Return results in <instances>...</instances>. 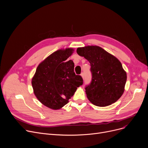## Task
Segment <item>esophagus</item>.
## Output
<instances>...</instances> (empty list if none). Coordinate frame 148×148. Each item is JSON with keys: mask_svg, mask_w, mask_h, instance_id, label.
I'll use <instances>...</instances> for the list:
<instances>
[{"mask_svg": "<svg viewBox=\"0 0 148 148\" xmlns=\"http://www.w3.org/2000/svg\"><path fill=\"white\" fill-rule=\"evenodd\" d=\"M81 76L82 78L84 79V73H82L81 74Z\"/></svg>", "mask_w": 148, "mask_h": 148, "instance_id": "esophagus-1", "label": "esophagus"}]
</instances>
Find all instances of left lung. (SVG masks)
<instances>
[{"label":"left lung","mask_w":148,"mask_h":148,"mask_svg":"<svg viewBox=\"0 0 148 148\" xmlns=\"http://www.w3.org/2000/svg\"><path fill=\"white\" fill-rule=\"evenodd\" d=\"M76 52L90 63L92 80L85 88L90 102L97 107L116 102L124 92L127 79L121 61L97 46L78 47Z\"/></svg>","instance_id":"1"}]
</instances>
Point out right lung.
<instances>
[{"label": "right lung", "mask_w": 148, "mask_h": 148, "mask_svg": "<svg viewBox=\"0 0 148 148\" xmlns=\"http://www.w3.org/2000/svg\"><path fill=\"white\" fill-rule=\"evenodd\" d=\"M73 52L70 47L54 52L40 63L32 77L34 95L49 108L57 110L64 107L82 85V77L74 72L73 61H67Z\"/></svg>", "instance_id": "1"}]
</instances>
